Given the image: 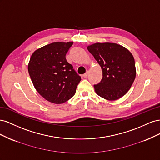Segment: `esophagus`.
<instances>
[{
    "mask_svg": "<svg viewBox=\"0 0 160 160\" xmlns=\"http://www.w3.org/2000/svg\"><path fill=\"white\" fill-rule=\"evenodd\" d=\"M88 72H86L85 74L83 75V77H88Z\"/></svg>",
    "mask_w": 160,
    "mask_h": 160,
    "instance_id": "obj_1",
    "label": "esophagus"
}]
</instances>
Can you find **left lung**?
I'll return each mask as SVG.
<instances>
[{
    "label": "left lung",
    "mask_w": 160,
    "mask_h": 160,
    "mask_svg": "<svg viewBox=\"0 0 160 160\" xmlns=\"http://www.w3.org/2000/svg\"><path fill=\"white\" fill-rule=\"evenodd\" d=\"M103 71L102 79L94 85L96 93L114 101L127 93L136 75L134 58L127 49L112 42H97L88 47Z\"/></svg>",
    "instance_id": "left-lung-1"
}]
</instances>
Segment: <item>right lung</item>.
Returning a JSON list of instances; mask_svg holds the SVG:
<instances>
[{
	"label": "right lung",
	"mask_w": 160,
	"mask_h": 160,
	"mask_svg": "<svg viewBox=\"0 0 160 160\" xmlns=\"http://www.w3.org/2000/svg\"><path fill=\"white\" fill-rule=\"evenodd\" d=\"M72 42H55L32 53L28 73L36 90L49 102L61 104L73 97L81 77L67 61Z\"/></svg>",
	"instance_id": "right-lung-1"
}]
</instances>
